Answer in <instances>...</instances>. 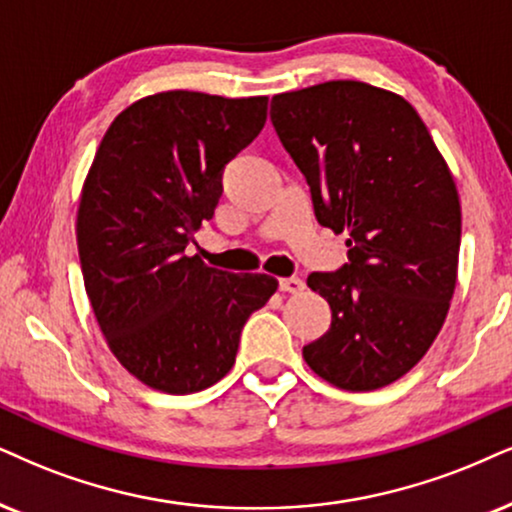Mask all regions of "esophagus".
<instances>
[{"instance_id":"obj_1","label":"esophagus","mask_w":512,"mask_h":512,"mask_svg":"<svg viewBox=\"0 0 512 512\" xmlns=\"http://www.w3.org/2000/svg\"><path fill=\"white\" fill-rule=\"evenodd\" d=\"M278 288H281L283 293L297 295V293H302V290H304V281H302V278H295V276L281 278V281H278Z\"/></svg>"}]
</instances>
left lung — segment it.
I'll return each mask as SVG.
<instances>
[{"mask_svg": "<svg viewBox=\"0 0 512 512\" xmlns=\"http://www.w3.org/2000/svg\"><path fill=\"white\" fill-rule=\"evenodd\" d=\"M271 122L307 177L316 219L349 236V264L307 278L333 321L302 357L340 390L390 385L449 314L461 248L454 174L416 108L366 82L276 94Z\"/></svg>", "mask_w": 512, "mask_h": 512, "instance_id": "8db88e82", "label": "left lung"}]
</instances>
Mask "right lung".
Wrapping results in <instances>:
<instances>
[{"instance_id": "obj_1", "label": "right lung", "mask_w": 512, "mask_h": 512, "mask_svg": "<svg viewBox=\"0 0 512 512\" xmlns=\"http://www.w3.org/2000/svg\"><path fill=\"white\" fill-rule=\"evenodd\" d=\"M267 120V96L172 89L127 106L82 184L77 250L84 288L113 357L141 383L191 394L231 371L267 274H231L186 255L215 215L222 167Z\"/></svg>"}]
</instances>
